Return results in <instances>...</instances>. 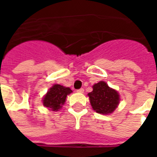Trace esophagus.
Returning <instances> with one entry per match:
<instances>
[{
	"mask_svg": "<svg viewBox=\"0 0 157 157\" xmlns=\"http://www.w3.org/2000/svg\"><path fill=\"white\" fill-rule=\"evenodd\" d=\"M77 92H80V93H82V92H84V89L83 88H80L77 90Z\"/></svg>",
	"mask_w": 157,
	"mask_h": 157,
	"instance_id": "34e87169",
	"label": "esophagus"
}]
</instances>
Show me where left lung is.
I'll use <instances>...</instances> for the list:
<instances>
[{
  "mask_svg": "<svg viewBox=\"0 0 157 157\" xmlns=\"http://www.w3.org/2000/svg\"><path fill=\"white\" fill-rule=\"evenodd\" d=\"M88 97L93 110L102 114H109L116 109L119 103V95L117 91L109 87L105 82H99L92 86Z\"/></svg>",
  "mask_w": 157,
  "mask_h": 157,
  "instance_id": "left-lung-1",
  "label": "left lung"
}]
</instances>
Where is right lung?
I'll list each match as a JSON object with an SVG mask.
<instances>
[{
    "label": "right lung",
    "mask_w": 157,
    "mask_h": 157,
    "mask_svg": "<svg viewBox=\"0 0 157 157\" xmlns=\"http://www.w3.org/2000/svg\"><path fill=\"white\" fill-rule=\"evenodd\" d=\"M70 87L55 84L49 89L43 99V104L51 111H58L65 103L67 95L71 93Z\"/></svg>",
    "instance_id": "right-lung-1"
}]
</instances>
